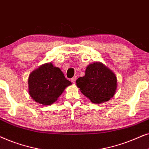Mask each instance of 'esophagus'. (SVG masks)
I'll return each mask as SVG.
<instances>
[{
    "mask_svg": "<svg viewBox=\"0 0 149 149\" xmlns=\"http://www.w3.org/2000/svg\"><path fill=\"white\" fill-rule=\"evenodd\" d=\"M76 79H77V76H73V78L71 79V82H72V83H73V84H74V83L76 82Z\"/></svg>",
    "mask_w": 149,
    "mask_h": 149,
    "instance_id": "obj_1",
    "label": "esophagus"
}]
</instances>
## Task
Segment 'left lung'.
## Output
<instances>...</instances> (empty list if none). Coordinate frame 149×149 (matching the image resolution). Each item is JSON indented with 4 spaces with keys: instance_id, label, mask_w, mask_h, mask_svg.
Returning a JSON list of instances; mask_svg holds the SVG:
<instances>
[{
    "instance_id": "8db88e82",
    "label": "left lung",
    "mask_w": 149,
    "mask_h": 149,
    "mask_svg": "<svg viewBox=\"0 0 149 149\" xmlns=\"http://www.w3.org/2000/svg\"><path fill=\"white\" fill-rule=\"evenodd\" d=\"M76 85L93 104H102L114 96L117 88L115 74L102 63L88 65L85 76L76 80Z\"/></svg>"
}]
</instances>
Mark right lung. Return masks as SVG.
Instances as JSON below:
<instances>
[{"label": "right lung", "instance_id": "right-lung-1", "mask_svg": "<svg viewBox=\"0 0 149 149\" xmlns=\"http://www.w3.org/2000/svg\"><path fill=\"white\" fill-rule=\"evenodd\" d=\"M30 96L35 102L48 106L58 100L65 88L71 84L58 67L45 63L31 72L28 80Z\"/></svg>", "mask_w": 149, "mask_h": 149}]
</instances>
